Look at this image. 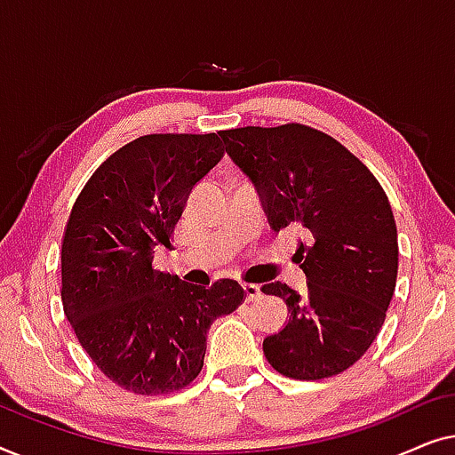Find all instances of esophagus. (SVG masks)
<instances>
[{"label":"esophagus","instance_id":"esophagus-1","mask_svg":"<svg viewBox=\"0 0 455 455\" xmlns=\"http://www.w3.org/2000/svg\"><path fill=\"white\" fill-rule=\"evenodd\" d=\"M243 289H245L247 294V300H258L261 297V289L258 284H251V283H245L243 284Z\"/></svg>","mask_w":455,"mask_h":455}]
</instances>
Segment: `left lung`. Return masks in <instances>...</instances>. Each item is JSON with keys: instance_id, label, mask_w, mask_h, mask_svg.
Wrapping results in <instances>:
<instances>
[{"instance_id": "obj_1", "label": "left lung", "mask_w": 455, "mask_h": 455, "mask_svg": "<svg viewBox=\"0 0 455 455\" xmlns=\"http://www.w3.org/2000/svg\"><path fill=\"white\" fill-rule=\"evenodd\" d=\"M235 164L258 188L272 230L300 227L297 249L307 294L284 283L289 323L264 355L292 379H325L361 358L379 334L398 276V230L387 196L348 148L309 125L220 132Z\"/></svg>"}]
</instances>
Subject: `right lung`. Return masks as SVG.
I'll use <instances>...</instances> for the list:
<instances>
[{"label":"right lung","instance_id":"add662e5","mask_svg":"<svg viewBox=\"0 0 455 455\" xmlns=\"http://www.w3.org/2000/svg\"><path fill=\"white\" fill-rule=\"evenodd\" d=\"M225 156L220 133H150L113 152L76 197L61 243V300L80 347L140 395L188 387L206 331L245 300L236 280L197 286L155 270L194 185Z\"/></svg>","mask_w":455,"mask_h":455}]
</instances>
